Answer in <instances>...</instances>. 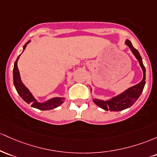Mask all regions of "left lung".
I'll return each mask as SVG.
<instances>
[{"label": "left lung", "instance_id": "1", "mask_svg": "<svg viewBox=\"0 0 157 157\" xmlns=\"http://www.w3.org/2000/svg\"><path fill=\"white\" fill-rule=\"evenodd\" d=\"M125 44L130 47L131 52H133V55L139 61L141 67H142V71H143V78L139 84H136L133 87L128 88L125 91L121 93V94L113 97L111 99L107 100V101H103V100L97 99L94 98L93 100V102L96 104L97 106L105 110H110V111H120L124 109L128 108L131 107L136 101L138 99L140 96L141 93L143 91L144 87L145 84V68L142 63V59L141 57L140 52L138 50H136L132 45L131 42L129 40H125Z\"/></svg>", "mask_w": 157, "mask_h": 157}]
</instances>
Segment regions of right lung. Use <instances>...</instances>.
Here are the masks:
<instances>
[{
	"mask_svg": "<svg viewBox=\"0 0 157 157\" xmlns=\"http://www.w3.org/2000/svg\"><path fill=\"white\" fill-rule=\"evenodd\" d=\"M29 42H30V40L26 42L25 45L24 46V47H23L24 50H25L26 45H27V44H29ZM19 56L17 57L16 61H15V63H14L13 68V83L17 93L19 94V96H20L26 103L31 104L32 107L40 110H52V109L56 108V107L60 106L62 103H64L65 98L62 97L52 98L50 100H47V101L42 102V103L37 101L36 98H34V96H33V94L30 93V91L28 90L27 87H25V85H24L21 82V79L20 76V73H19V70L17 65V60L19 59Z\"/></svg>",
	"mask_w": 157,
	"mask_h": 157,
	"instance_id": "1",
	"label": "right lung"
}]
</instances>
